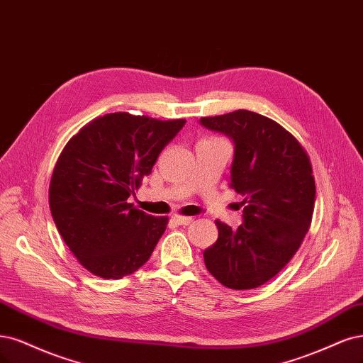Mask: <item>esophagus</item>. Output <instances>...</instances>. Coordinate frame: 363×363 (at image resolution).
<instances>
[{"label": "esophagus", "mask_w": 363, "mask_h": 363, "mask_svg": "<svg viewBox=\"0 0 363 363\" xmlns=\"http://www.w3.org/2000/svg\"><path fill=\"white\" fill-rule=\"evenodd\" d=\"M174 220H176L179 225H189L194 222L192 216H174Z\"/></svg>", "instance_id": "obj_1"}]
</instances>
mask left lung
<instances>
[{"label":"left lung","mask_w":363,"mask_h":363,"mask_svg":"<svg viewBox=\"0 0 363 363\" xmlns=\"http://www.w3.org/2000/svg\"><path fill=\"white\" fill-rule=\"evenodd\" d=\"M199 124L233 141L230 187L245 196L239 228L216 220L219 237L203 254L206 267L228 289H257L282 270L309 230L315 204L309 157L290 132L252 111Z\"/></svg>","instance_id":"8db88e82"}]
</instances>
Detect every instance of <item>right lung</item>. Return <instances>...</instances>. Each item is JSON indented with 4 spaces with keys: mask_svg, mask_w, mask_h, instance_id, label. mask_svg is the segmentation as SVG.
<instances>
[{
    "mask_svg": "<svg viewBox=\"0 0 363 363\" xmlns=\"http://www.w3.org/2000/svg\"><path fill=\"white\" fill-rule=\"evenodd\" d=\"M184 123L116 112L86 124L62 150L49 206L62 240L96 277L121 279L153 254L168 220L129 198Z\"/></svg>",
    "mask_w": 363,
    "mask_h": 363,
    "instance_id": "1",
    "label": "right lung"
}]
</instances>
